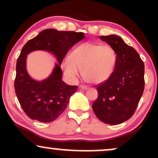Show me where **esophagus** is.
I'll return each instance as SVG.
<instances>
[{
    "instance_id": "1",
    "label": "esophagus",
    "mask_w": 158,
    "mask_h": 158,
    "mask_svg": "<svg viewBox=\"0 0 158 158\" xmlns=\"http://www.w3.org/2000/svg\"><path fill=\"white\" fill-rule=\"evenodd\" d=\"M79 88H81V89H83V90H86L88 89V87L85 86V85H80V86H79Z\"/></svg>"
}]
</instances>
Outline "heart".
I'll return each instance as SVG.
<instances>
[{"instance_id": "obj_1", "label": "heart", "mask_w": 158, "mask_h": 158, "mask_svg": "<svg viewBox=\"0 0 158 158\" xmlns=\"http://www.w3.org/2000/svg\"><path fill=\"white\" fill-rule=\"evenodd\" d=\"M116 60L115 51L109 45L85 42L70 52L61 68L68 77L73 79L79 75V70H81V77L85 81L99 85L111 77Z\"/></svg>"}]
</instances>
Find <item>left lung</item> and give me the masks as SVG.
<instances>
[{
  "mask_svg": "<svg viewBox=\"0 0 158 158\" xmlns=\"http://www.w3.org/2000/svg\"><path fill=\"white\" fill-rule=\"evenodd\" d=\"M117 54L112 76L97 85L98 97L92 105L94 112L102 122L120 124L135 112L144 90V63L138 52L119 36H100Z\"/></svg>",
  "mask_w": 158,
  "mask_h": 158,
  "instance_id": "obj_1",
  "label": "left lung"
}]
</instances>
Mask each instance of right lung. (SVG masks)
<instances>
[{"label": "right lung", "instance_id": "1", "mask_svg": "<svg viewBox=\"0 0 158 158\" xmlns=\"http://www.w3.org/2000/svg\"><path fill=\"white\" fill-rule=\"evenodd\" d=\"M84 38L83 32L48 29L23 47L16 63L14 86L20 105L30 119L50 123L65 110L70 97L77 91L78 87L68 85L62 81L60 66L69 50ZM35 50L52 52L58 60L52 75L42 81H34L26 71V56Z\"/></svg>", "mask_w": 158, "mask_h": 158}]
</instances>
